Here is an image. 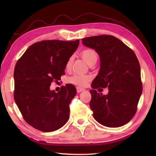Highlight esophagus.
Segmentation results:
<instances>
[{
    "label": "esophagus",
    "instance_id": "1",
    "mask_svg": "<svg viewBox=\"0 0 156 156\" xmlns=\"http://www.w3.org/2000/svg\"><path fill=\"white\" fill-rule=\"evenodd\" d=\"M76 90H77V92H78V93H80V92L84 91V89L82 88V87H76Z\"/></svg>",
    "mask_w": 156,
    "mask_h": 156
}]
</instances>
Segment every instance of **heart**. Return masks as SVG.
Masks as SVG:
<instances>
[{
	"label": "heart",
	"instance_id": "obj_1",
	"mask_svg": "<svg viewBox=\"0 0 156 156\" xmlns=\"http://www.w3.org/2000/svg\"><path fill=\"white\" fill-rule=\"evenodd\" d=\"M80 55L83 60L85 61L88 65L91 64L92 62L96 61L98 59V54L96 51L93 49H85L83 51H82ZM73 62V58L70 57L69 58L66 62L65 69H70L72 67ZM91 80V77L89 76L81 74V73H75L74 75L69 78L68 81L69 83L76 84L78 86L84 87L87 85L89 81Z\"/></svg>",
	"mask_w": 156,
	"mask_h": 156
}]
</instances>
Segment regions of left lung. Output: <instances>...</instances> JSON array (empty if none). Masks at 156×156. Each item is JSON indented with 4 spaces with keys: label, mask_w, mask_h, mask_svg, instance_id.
Returning a JSON list of instances; mask_svg holds the SVG:
<instances>
[{
    "label": "left lung",
    "mask_w": 156,
    "mask_h": 156,
    "mask_svg": "<svg viewBox=\"0 0 156 156\" xmlns=\"http://www.w3.org/2000/svg\"><path fill=\"white\" fill-rule=\"evenodd\" d=\"M84 46L95 49L100 59L98 74L91 83L89 103L98 122L119 127L129 122L137 112L142 92L140 66L133 50L115 36L100 35L82 39ZM109 88L107 95L96 88Z\"/></svg>",
    "instance_id": "obj_1"
}]
</instances>
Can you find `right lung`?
Here are the masks:
<instances>
[{
    "label": "right lung",
    "mask_w": 156,
    "mask_h": 156,
    "mask_svg": "<svg viewBox=\"0 0 156 156\" xmlns=\"http://www.w3.org/2000/svg\"><path fill=\"white\" fill-rule=\"evenodd\" d=\"M78 45L79 40L37 42L16 64L14 100L24 120L34 128L43 132L54 131L68 121L76 87L67 84L56 93L49 87L65 74L66 62Z\"/></svg>",
    "instance_id": "add662e5"
}]
</instances>
